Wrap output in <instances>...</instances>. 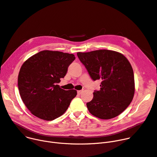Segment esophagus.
<instances>
[{"label": "esophagus", "instance_id": "obj_1", "mask_svg": "<svg viewBox=\"0 0 157 157\" xmlns=\"http://www.w3.org/2000/svg\"><path fill=\"white\" fill-rule=\"evenodd\" d=\"M78 95H81V94L82 93V90H79V91H78Z\"/></svg>", "mask_w": 157, "mask_h": 157}]
</instances>
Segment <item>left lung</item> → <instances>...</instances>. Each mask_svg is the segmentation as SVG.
Returning a JSON list of instances; mask_svg holds the SVG:
<instances>
[{"label":"left lung","mask_w":157,"mask_h":157,"mask_svg":"<svg viewBox=\"0 0 157 157\" xmlns=\"http://www.w3.org/2000/svg\"><path fill=\"white\" fill-rule=\"evenodd\" d=\"M77 56L93 80H101L100 90L93 92L86 103L89 112L98 118L110 119L129 105L134 94V72L126 57L117 52L98 50L78 52Z\"/></svg>","instance_id":"left-lung-1"}]
</instances>
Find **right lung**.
Wrapping results in <instances>:
<instances>
[{
  "label": "right lung",
  "mask_w": 157,
  "mask_h": 157,
  "mask_svg": "<svg viewBox=\"0 0 157 157\" xmlns=\"http://www.w3.org/2000/svg\"><path fill=\"white\" fill-rule=\"evenodd\" d=\"M75 59L72 54L43 50L24 62L19 72L18 88L25 105L35 116L52 121L67 110L77 91L64 90L57 84Z\"/></svg>",
  "instance_id": "1"
}]
</instances>
